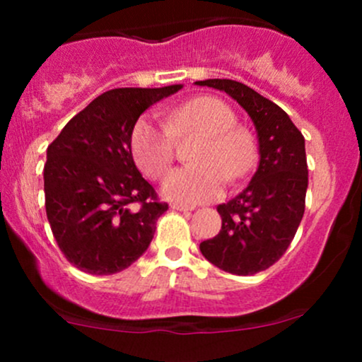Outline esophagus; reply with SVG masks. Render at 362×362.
Segmentation results:
<instances>
[{"label": "esophagus", "mask_w": 362, "mask_h": 362, "mask_svg": "<svg viewBox=\"0 0 362 362\" xmlns=\"http://www.w3.org/2000/svg\"><path fill=\"white\" fill-rule=\"evenodd\" d=\"M172 207L173 211H184V213H187V211H194V206H184V204H172L170 206Z\"/></svg>", "instance_id": "34e87169"}]
</instances>
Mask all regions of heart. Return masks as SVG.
Segmentation results:
<instances>
[{
  "mask_svg": "<svg viewBox=\"0 0 362 362\" xmlns=\"http://www.w3.org/2000/svg\"><path fill=\"white\" fill-rule=\"evenodd\" d=\"M235 122L233 109L221 98L195 97L170 112L167 126L141 117L131 134L132 156L148 177L160 178L175 156V138L199 136L190 153L194 165L170 172L163 194L184 206L211 201L223 192L226 177L240 180L255 167V139Z\"/></svg>",
  "mask_w": 362,
  "mask_h": 362,
  "instance_id": "heart-1",
  "label": "heart"
}]
</instances>
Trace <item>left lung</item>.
Listing matches in <instances>:
<instances>
[{
    "instance_id": "left-lung-1",
    "label": "left lung",
    "mask_w": 362,
    "mask_h": 362,
    "mask_svg": "<svg viewBox=\"0 0 362 362\" xmlns=\"http://www.w3.org/2000/svg\"><path fill=\"white\" fill-rule=\"evenodd\" d=\"M226 91L247 110L259 138V168L243 192L218 206L221 230L201 243L211 264L252 276L276 264L296 235L308 189L305 138L279 105L233 80L195 81Z\"/></svg>"
}]
</instances>
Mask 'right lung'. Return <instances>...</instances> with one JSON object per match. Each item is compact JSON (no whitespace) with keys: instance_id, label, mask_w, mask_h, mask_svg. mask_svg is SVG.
<instances>
[{"instance_id":"obj_1","label":"right lung","mask_w":362,"mask_h":362,"mask_svg":"<svg viewBox=\"0 0 362 362\" xmlns=\"http://www.w3.org/2000/svg\"><path fill=\"white\" fill-rule=\"evenodd\" d=\"M180 88L105 91L49 144L45 213L61 252L80 271L93 276L120 272L151 243L168 204L158 201L136 168L131 134L148 107Z\"/></svg>"}]
</instances>
